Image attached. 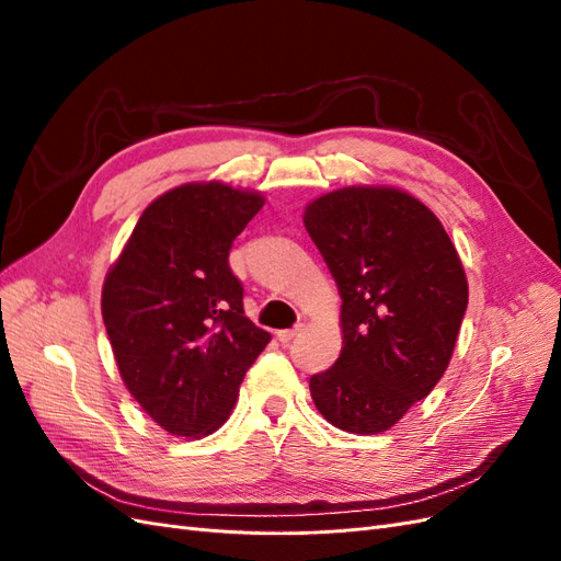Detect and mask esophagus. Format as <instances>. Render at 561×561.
<instances>
[{"mask_svg": "<svg viewBox=\"0 0 561 561\" xmlns=\"http://www.w3.org/2000/svg\"><path fill=\"white\" fill-rule=\"evenodd\" d=\"M301 330H304L301 322H299V325H295L293 330H278V332H276V334H278V342H280V344H290L293 339H295Z\"/></svg>", "mask_w": 561, "mask_h": 561, "instance_id": "1", "label": "esophagus"}]
</instances>
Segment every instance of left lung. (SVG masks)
Returning <instances> with one entry per match:
<instances>
[{
	"instance_id": "1",
	"label": "left lung",
	"mask_w": 561,
	"mask_h": 561,
	"mask_svg": "<svg viewBox=\"0 0 561 561\" xmlns=\"http://www.w3.org/2000/svg\"><path fill=\"white\" fill-rule=\"evenodd\" d=\"M304 227L342 295L344 346L309 381L318 412L377 435L443 379L468 280L439 219L393 186H344L311 201Z\"/></svg>"
}]
</instances>
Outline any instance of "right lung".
<instances>
[{"label": "right lung", "instance_id": "right-lung-1", "mask_svg": "<svg viewBox=\"0 0 561 561\" xmlns=\"http://www.w3.org/2000/svg\"><path fill=\"white\" fill-rule=\"evenodd\" d=\"M260 192L190 182L151 201L107 271L103 320L130 396L163 431L203 437L229 419L271 342L243 311L229 250Z\"/></svg>", "mask_w": 561, "mask_h": 561}]
</instances>
